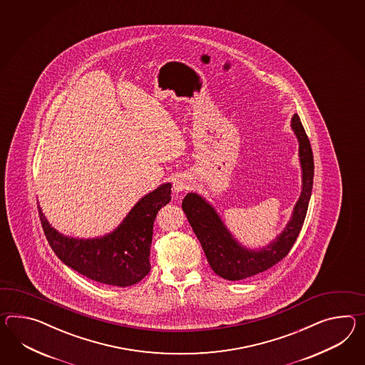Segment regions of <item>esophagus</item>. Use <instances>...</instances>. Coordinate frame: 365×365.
I'll list each match as a JSON object with an SVG mask.
<instances>
[{"instance_id":"obj_1","label":"esophagus","mask_w":365,"mask_h":365,"mask_svg":"<svg viewBox=\"0 0 365 365\" xmlns=\"http://www.w3.org/2000/svg\"><path fill=\"white\" fill-rule=\"evenodd\" d=\"M173 188H174L175 194H182L190 188V180L185 175H178L173 180Z\"/></svg>"}]
</instances>
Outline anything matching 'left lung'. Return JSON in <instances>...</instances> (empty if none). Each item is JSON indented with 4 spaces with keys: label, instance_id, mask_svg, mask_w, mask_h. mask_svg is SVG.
Returning <instances> with one entry per match:
<instances>
[{
    "label": "left lung",
    "instance_id": "8db88e82",
    "mask_svg": "<svg viewBox=\"0 0 365 365\" xmlns=\"http://www.w3.org/2000/svg\"><path fill=\"white\" fill-rule=\"evenodd\" d=\"M290 126L299 143L298 157L302 171V188L284 231L267 245L256 249L242 245L227 228L214 205L203 196L188 192L182 202L187 220L202 244L210 267L217 276L228 281L245 279L276 265L290 252L302 230L312 197L314 158L309 137L297 113L292 117Z\"/></svg>",
    "mask_w": 365,
    "mask_h": 365
}]
</instances>
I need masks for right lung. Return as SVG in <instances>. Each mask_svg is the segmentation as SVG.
<instances>
[{"instance_id": "obj_1", "label": "right lung", "mask_w": 365, "mask_h": 365, "mask_svg": "<svg viewBox=\"0 0 365 365\" xmlns=\"http://www.w3.org/2000/svg\"><path fill=\"white\" fill-rule=\"evenodd\" d=\"M171 200V183H163L143 196L112 232L100 237L79 239L56 231L39 208L46 237L63 264L89 279L126 287L150 272L153 224Z\"/></svg>"}]
</instances>
